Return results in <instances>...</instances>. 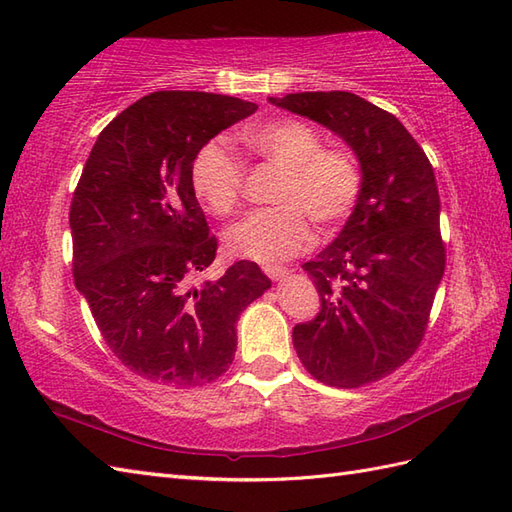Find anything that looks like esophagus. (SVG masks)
<instances>
[{
    "label": "esophagus",
    "mask_w": 512,
    "mask_h": 512,
    "mask_svg": "<svg viewBox=\"0 0 512 512\" xmlns=\"http://www.w3.org/2000/svg\"><path fill=\"white\" fill-rule=\"evenodd\" d=\"M264 273L273 281H284L288 277V270L281 268V266H266Z\"/></svg>",
    "instance_id": "1"
}]
</instances>
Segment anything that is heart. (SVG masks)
<instances>
[{"label":"heart","mask_w":512,"mask_h":512,"mask_svg":"<svg viewBox=\"0 0 512 512\" xmlns=\"http://www.w3.org/2000/svg\"><path fill=\"white\" fill-rule=\"evenodd\" d=\"M250 154L281 169L273 209L250 213L224 235L226 250L259 264H279L312 244V222L334 231L350 220L363 193V167L347 145H323V134L303 118L246 127L239 132ZM191 187L217 217L242 204L246 167L222 138H211L191 162Z\"/></svg>","instance_id":"1"}]
</instances>
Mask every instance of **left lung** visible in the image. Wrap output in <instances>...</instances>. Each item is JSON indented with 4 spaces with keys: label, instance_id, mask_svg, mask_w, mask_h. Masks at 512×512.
I'll return each instance as SVG.
<instances>
[{
    "label": "left lung",
    "instance_id": "obj_1",
    "mask_svg": "<svg viewBox=\"0 0 512 512\" xmlns=\"http://www.w3.org/2000/svg\"><path fill=\"white\" fill-rule=\"evenodd\" d=\"M270 101L330 127L363 167L356 211L341 235L303 264L323 308L292 330V343L325 385L376 383L418 350L447 266L433 167L394 114L352 92Z\"/></svg>",
    "mask_w": 512,
    "mask_h": 512
}]
</instances>
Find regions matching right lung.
<instances>
[{"label": "right lung", "mask_w": 512, "mask_h": 512, "mask_svg": "<svg viewBox=\"0 0 512 512\" xmlns=\"http://www.w3.org/2000/svg\"><path fill=\"white\" fill-rule=\"evenodd\" d=\"M255 110L224 94L151 92L99 134L74 189V286L114 356L151 383L220 378L235 358L239 314L270 288L255 262L191 286L217 255L191 187L193 156Z\"/></svg>", "instance_id": "obj_1"}]
</instances>
